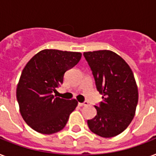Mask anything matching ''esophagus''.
I'll use <instances>...</instances> for the list:
<instances>
[{
    "label": "esophagus",
    "instance_id": "1",
    "mask_svg": "<svg viewBox=\"0 0 156 156\" xmlns=\"http://www.w3.org/2000/svg\"><path fill=\"white\" fill-rule=\"evenodd\" d=\"M88 104V103L87 102V101H85V102H83V103H78V105L81 107H83V106H87Z\"/></svg>",
    "mask_w": 156,
    "mask_h": 156
}]
</instances>
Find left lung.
Segmentation results:
<instances>
[{
  "label": "left lung",
  "mask_w": 156,
  "mask_h": 156,
  "mask_svg": "<svg viewBox=\"0 0 156 156\" xmlns=\"http://www.w3.org/2000/svg\"><path fill=\"white\" fill-rule=\"evenodd\" d=\"M83 56L92 71L96 89L103 101L95 106L97 114L87 125L91 132L103 138L122 133L135 114L138 87L130 67L124 59L109 50L87 52Z\"/></svg>",
  "instance_id": "8db88e82"
}]
</instances>
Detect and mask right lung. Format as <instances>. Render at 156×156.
<instances>
[{"mask_svg":"<svg viewBox=\"0 0 156 156\" xmlns=\"http://www.w3.org/2000/svg\"><path fill=\"white\" fill-rule=\"evenodd\" d=\"M81 57V52L44 49L26 65L16 95L23 120L34 130L52 134L66 126L78 102L55 98L52 92L63 83L65 73Z\"/></svg>","mask_w":156,"mask_h":156,"instance_id":"obj_1","label":"right lung"}]
</instances>
